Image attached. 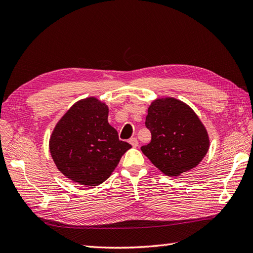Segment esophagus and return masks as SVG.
<instances>
[{
    "label": "esophagus",
    "mask_w": 253,
    "mask_h": 253,
    "mask_svg": "<svg viewBox=\"0 0 253 253\" xmlns=\"http://www.w3.org/2000/svg\"><path fill=\"white\" fill-rule=\"evenodd\" d=\"M128 142L132 144V147H134V148H136V147H138V140H137V138H135V137H133V138H131L128 140Z\"/></svg>",
    "instance_id": "obj_1"
}]
</instances>
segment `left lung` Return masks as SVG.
<instances>
[{
	"label": "left lung",
	"mask_w": 253,
	"mask_h": 253,
	"mask_svg": "<svg viewBox=\"0 0 253 253\" xmlns=\"http://www.w3.org/2000/svg\"><path fill=\"white\" fill-rule=\"evenodd\" d=\"M151 142L141 151L157 169L178 176L200 164L209 150V137L193 110L177 99H157L145 118Z\"/></svg>",
	"instance_id": "left-lung-1"
}]
</instances>
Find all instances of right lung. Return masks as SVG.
<instances>
[{
	"label": "right lung",
	"mask_w": 253,
	"mask_h": 253,
	"mask_svg": "<svg viewBox=\"0 0 253 253\" xmlns=\"http://www.w3.org/2000/svg\"><path fill=\"white\" fill-rule=\"evenodd\" d=\"M108 116V105L91 97L75 103L57 124L49 150L67 178L88 187L100 185L132 148L119 139Z\"/></svg>",
	"instance_id": "obj_1"
}]
</instances>
